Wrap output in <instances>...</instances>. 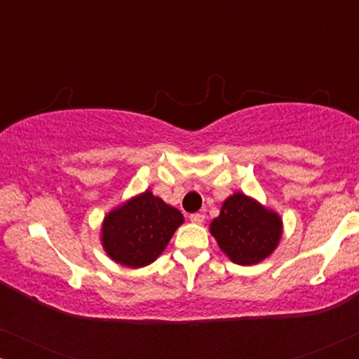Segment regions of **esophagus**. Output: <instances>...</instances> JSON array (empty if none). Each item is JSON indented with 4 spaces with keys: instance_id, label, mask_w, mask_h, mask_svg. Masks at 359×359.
<instances>
[{
    "instance_id": "esophagus-1",
    "label": "esophagus",
    "mask_w": 359,
    "mask_h": 359,
    "mask_svg": "<svg viewBox=\"0 0 359 359\" xmlns=\"http://www.w3.org/2000/svg\"><path fill=\"white\" fill-rule=\"evenodd\" d=\"M204 219H205L204 214H199V212L189 215V220H191V222H193V224H203Z\"/></svg>"
}]
</instances>
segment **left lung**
Instances as JSON below:
<instances>
[{
	"label": "left lung",
	"mask_w": 359,
	"mask_h": 359,
	"mask_svg": "<svg viewBox=\"0 0 359 359\" xmlns=\"http://www.w3.org/2000/svg\"><path fill=\"white\" fill-rule=\"evenodd\" d=\"M209 230L233 263L250 266L276 250L283 235V220L258 201L235 193L224 201L219 217L210 222Z\"/></svg>",
	"instance_id": "obj_1"
}]
</instances>
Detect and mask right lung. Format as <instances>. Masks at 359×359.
<instances>
[{
  "instance_id": "1",
  "label": "right lung",
  "mask_w": 359,
  "mask_h": 359,
  "mask_svg": "<svg viewBox=\"0 0 359 359\" xmlns=\"http://www.w3.org/2000/svg\"><path fill=\"white\" fill-rule=\"evenodd\" d=\"M183 222L178 209L145 191L106 215L101 227L102 248L122 266H147L163 253Z\"/></svg>"
}]
</instances>
